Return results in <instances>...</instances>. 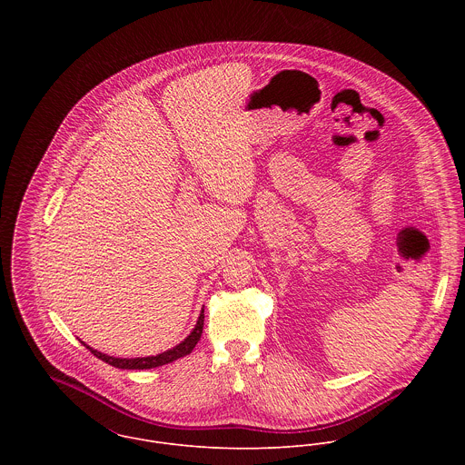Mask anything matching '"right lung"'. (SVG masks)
Returning <instances> with one entry per match:
<instances>
[{
  "mask_svg": "<svg viewBox=\"0 0 465 465\" xmlns=\"http://www.w3.org/2000/svg\"><path fill=\"white\" fill-rule=\"evenodd\" d=\"M202 330H203V310L200 312L199 321H197V326L195 330L190 332L179 345H175L173 349H168L157 356H146V358H114V356H107L89 345H84L96 356L100 358L102 361L113 365V367H118V369H133V371H143V369H153V367H161V365H166V363H172L186 354H190L193 351V347L197 345V341L202 336Z\"/></svg>",
  "mask_w": 465,
  "mask_h": 465,
  "instance_id": "1",
  "label": "right lung"
}]
</instances>
